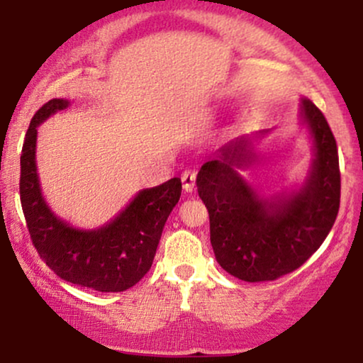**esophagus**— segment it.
<instances>
[{
  "mask_svg": "<svg viewBox=\"0 0 363 363\" xmlns=\"http://www.w3.org/2000/svg\"><path fill=\"white\" fill-rule=\"evenodd\" d=\"M181 179H182V187H184L186 193H193L194 184H196V172H194V170H184Z\"/></svg>",
  "mask_w": 363,
  "mask_h": 363,
  "instance_id": "obj_1",
  "label": "esophagus"
}]
</instances>
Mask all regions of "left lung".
Returning a JSON list of instances; mask_svg holds the SVG:
<instances>
[{
  "label": "left lung",
  "mask_w": 363,
  "mask_h": 363,
  "mask_svg": "<svg viewBox=\"0 0 363 363\" xmlns=\"http://www.w3.org/2000/svg\"><path fill=\"white\" fill-rule=\"evenodd\" d=\"M301 116L314 140L311 174L301 191L266 201L240 177L251 141H230L203 164L196 186L210 213V240L218 264L239 280L272 281L301 268L320 247L340 210L338 147L326 118L303 99Z\"/></svg>",
  "instance_id": "8db88e82"
}]
</instances>
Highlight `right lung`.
Listing matches in <instances>:
<instances>
[{
    "label": "right lung",
    "mask_w": 363,
    "mask_h": 363,
    "mask_svg": "<svg viewBox=\"0 0 363 363\" xmlns=\"http://www.w3.org/2000/svg\"><path fill=\"white\" fill-rule=\"evenodd\" d=\"M69 106L52 99L35 112L20 157V201L32 244L62 280L97 291H124L152 268L158 240L181 198V179L143 189L121 213L97 230H78L52 213L40 193L35 165L37 126Z\"/></svg>",
    "instance_id": "right-lung-1"
}]
</instances>
